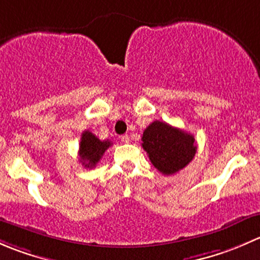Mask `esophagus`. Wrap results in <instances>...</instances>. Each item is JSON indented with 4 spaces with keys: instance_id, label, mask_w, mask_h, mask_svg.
<instances>
[{
    "instance_id": "34e87169",
    "label": "esophagus",
    "mask_w": 260,
    "mask_h": 260,
    "mask_svg": "<svg viewBox=\"0 0 260 260\" xmlns=\"http://www.w3.org/2000/svg\"><path fill=\"white\" fill-rule=\"evenodd\" d=\"M120 141H122V143H129V136L128 135L120 136Z\"/></svg>"
}]
</instances>
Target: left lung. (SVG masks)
Segmentation results:
<instances>
[{"label":"left lung","mask_w":260,"mask_h":260,"mask_svg":"<svg viewBox=\"0 0 260 260\" xmlns=\"http://www.w3.org/2000/svg\"><path fill=\"white\" fill-rule=\"evenodd\" d=\"M142 147L154 167L164 175H174L195 157V138L166 122L154 120L142 136Z\"/></svg>","instance_id":"left-lung-1"}]
</instances>
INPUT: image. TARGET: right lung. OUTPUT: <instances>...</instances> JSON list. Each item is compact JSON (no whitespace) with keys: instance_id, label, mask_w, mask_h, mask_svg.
Returning <instances> with one entry per match:
<instances>
[{"instance_id":"obj_1","label":"right lung","mask_w":260,"mask_h":260,"mask_svg":"<svg viewBox=\"0 0 260 260\" xmlns=\"http://www.w3.org/2000/svg\"><path fill=\"white\" fill-rule=\"evenodd\" d=\"M112 146L111 141H101L89 131H84L79 145L80 162L86 169H93L101 161L104 152Z\"/></svg>"}]
</instances>
